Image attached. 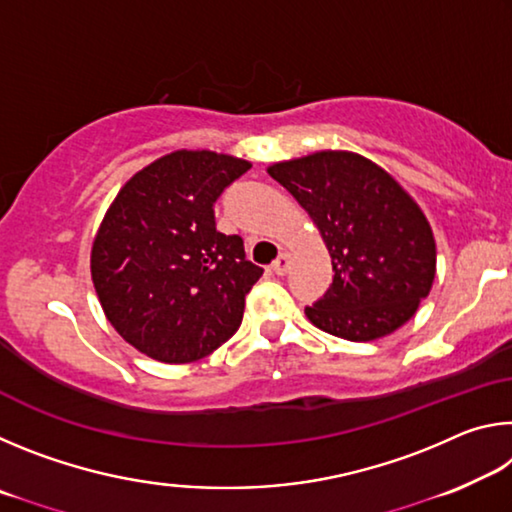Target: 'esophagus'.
<instances>
[{"label":"esophagus","instance_id":"1","mask_svg":"<svg viewBox=\"0 0 512 512\" xmlns=\"http://www.w3.org/2000/svg\"><path fill=\"white\" fill-rule=\"evenodd\" d=\"M289 264H291V255L287 253V250H284V253H280V257L275 259V262L271 264V268H273V273L275 275H287V271H289Z\"/></svg>","mask_w":512,"mask_h":512}]
</instances>
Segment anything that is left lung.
Segmentation results:
<instances>
[{
	"mask_svg": "<svg viewBox=\"0 0 512 512\" xmlns=\"http://www.w3.org/2000/svg\"><path fill=\"white\" fill-rule=\"evenodd\" d=\"M268 173L305 207L332 257V284L305 309L311 323L361 343L411 320L436 277V239L391 173L352 151H316Z\"/></svg>",
	"mask_w": 512,
	"mask_h": 512,
	"instance_id": "8db88e82",
	"label": "left lung"
}]
</instances>
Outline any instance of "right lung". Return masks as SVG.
Segmentation results:
<instances>
[{"label":"right lung","mask_w":512,"mask_h":512,"mask_svg":"<svg viewBox=\"0 0 512 512\" xmlns=\"http://www.w3.org/2000/svg\"><path fill=\"white\" fill-rule=\"evenodd\" d=\"M250 169L214 151H173L119 189L92 241L94 291L126 343L164 363L212 354L244 318L264 268L214 223L216 198Z\"/></svg>","instance_id":"1"}]
</instances>
